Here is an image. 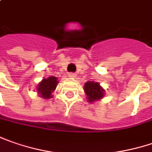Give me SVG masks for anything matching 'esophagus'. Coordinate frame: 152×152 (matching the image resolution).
I'll use <instances>...</instances> for the list:
<instances>
[{
    "mask_svg": "<svg viewBox=\"0 0 152 152\" xmlns=\"http://www.w3.org/2000/svg\"><path fill=\"white\" fill-rule=\"evenodd\" d=\"M68 76H69V78H76V75L75 73H69V74H68Z\"/></svg>",
    "mask_w": 152,
    "mask_h": 152,
    "instance_id": "esophagus-1",
    "label": "esophagus"
}]
</instances>
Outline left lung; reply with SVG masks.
Masks as SVG:
<instances>
[{
    "label": "left lung",
    "mask_w": 152,
    "mask_h": 152,
    "mask_svg": "<svg viewBox=\"0 0 152 152\" xmlns=\"http://www.w3.org/2000/svg\"><path fill=\"white\" fill-rule=\"evenodd\" d=\"M84 93L86 94L88 102L94 103L100 100L104 96V89L103 88L99 83L87 82L84 84Z\"/></svg>",
    "instance_id": "left-lung-1"
}]
</instances>
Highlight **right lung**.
I'll list each match as a JSON object with an SVG mask.
<instances>
[{"mask_svg":"<svg viewBox=\"0 0 152 152\" xmlns=\"http://www.w3.org/2000/svg\"><path fill=\"white\" fill-rule=\"evenodd\" d=\"M58 78L56 76H49L48 78H44L38 83L37 92L41 98L48 99L53 98L52 94L56 89L58 86Z\"/></svg>","mask_w":152,"mask_h":152,"instance_id":"obj_1","label":"right lung"}]
</instances>
